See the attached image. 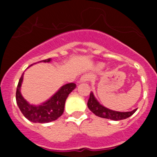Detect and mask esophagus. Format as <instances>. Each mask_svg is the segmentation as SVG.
<instances>
[{"instance_id": "34e87169", "label": "esophagus", "mask_w": 157, "mask_h": 157, "mask_svg": "<svg viewBox=\"0 0 157 157\" xmlns=\"http://www.w3.org/2000/svg\"><path fill=\"white\" fill-rule=\"evenodd\" d=\"M91 76L89 74H84L81 78H80V82H87L90 80Z\"/></svg>"}]
</instances>
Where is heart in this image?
<instances>
[{"label":"heart","mask_w":157,"mask_h":157,"mask_svg":"<svg viewBox=\"0 0 157 157\" xmlns=\"http://www.w3.org/2000/svg\"><path fill=\"white\" fill-rule=\"evenodd\" d=\"M104 67V64L103 63H100L99 65H98V67H99V68H102V67Z\"/></svg>","instance_id":"heart-1"}]
</instances>
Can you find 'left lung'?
Listing matches in <instances>:
<instances>
[{"instance_id": "1", "label": "left lung", "mask_w": 157, "mask_h": 157, "mask_svg": "<svg viewBox=\"0 0 157 157\" xmlns=\"http://www.w3.org/2000/svg\"><path fill=\"white\" fill-rule=\"evenodd\" d=\"M87 106H88L89 109L96 116H99L101 118L115 120V121L125 120L127 118H129L130 116H132L138 109H135L133 111H130V112H117V111L111 110V109L101 105L99 101L97 100V98L94 97L93 92H90V98H89L88 102H87Z\"/></svg>"}]
</instances>
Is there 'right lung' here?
Here are the masks:
<instances>
[{"mask_svg": "<svg viewBox=\"0 0 157 157\" xmlns=\"http://www.w3.org/2000/svg\"><path fill=\"white\" fill-rule=\"evenodd\" d=\"M51 60V58H49L40 62L49 63ZM23 75L24 72L19 80L16 89V99L18 107L25 118H27L32 123H49L57 120L63 113L65 101L69 94L75 89V84L72 82L62 86L49 99L40 105H34L29 103L22 96L20 90L23 80Z\"/></svg>", "mask_w": 157, "mask_h": 157, "instance_id": "obj_1", "label": "right lung"}]
</instances>
